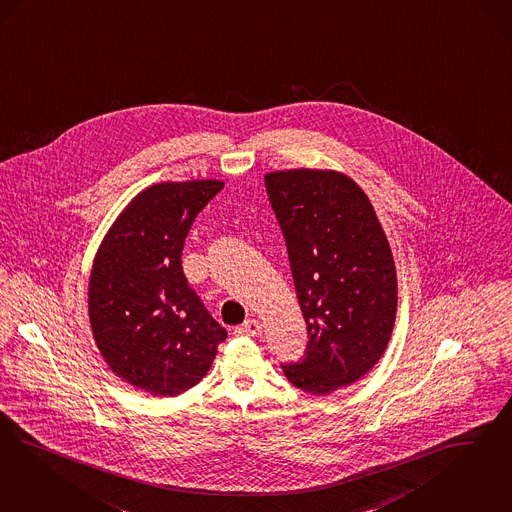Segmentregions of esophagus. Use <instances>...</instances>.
I'll use <instances>...</instances> for the list:
<instances>
[{
	"label": "esophagus",
	"instance_id": "1",
	"mask_svg": "<svg viewBox=\"0 0 512 512\" xmlns=\"http://www.w3.org/2000/svg\"><path fill=\"white\" fill-rule=\"evenodd\" d=\"M235 332L243 334V336H260L262 334V322L256 321V319H248L241 326H237Z\"/></svg>",
	"mask_w": 512,
	"mask_h": 512
}]
</instances>
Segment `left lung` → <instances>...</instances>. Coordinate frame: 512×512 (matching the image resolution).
I'll return each instance as SVG.
<instances>
[{"mask_svg":"<svg viewBox=\"0 0 512 512\" xmlns=\"http://www.w3.org/2000/svg\"><path fill=\"white\" fill-rule=\"evenodd\" d=\"M265 191L283 231L307 324L288 381L321 397L362 378L383 355L397 315V271L366 193L334 171L271 172Z\"/></svg>","mask_w":512,"mask_h":512,"instance_id":"left-lung-1","label":"left lung"}]
</instances>
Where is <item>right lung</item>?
<instances>
[{
  "label": "right lung",
  "instance_id": "1",
  "mask_svg": "<svg viewBox=\"0 0 512 512\" xmlns=\"http://www.w3.org/2000/svg\"><path fill=\"white\" fill-rule=\"evenodd\" d=\"M218 180L165 182L138 193L98 248L89 281L96 345L115 374L176 397L209 372L226 328L188 284L182 250Z\"/></svg>",
  "mask_w": 512,
  "mask_h": 512
}]
</instances>
